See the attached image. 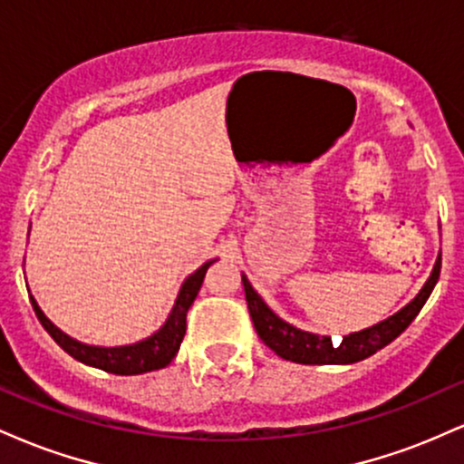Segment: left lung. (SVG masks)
I'll list each match as a JSON object with an SVG mask.
<instances>
[{
	"mask_svg": "<svg viewBox=\"0 0 464 464\" xmlns=\"http://www.w3.org/2000/svg\"><path fill=\"white\" fill-rule=\"evenodd\" d=\"M440 275V255L436 259L432 275L425 281V285L420 287V292L414 296V301H410L403 310H399L395 316L386 318V321L372 324L369 329H362V332L344 335L343 340H332L329 335H316L310 332H301V329L292 327L290 323L281 321L276 314L270 310L268 305L262 301V296L253 290V285L248 284L246 276L242 275L244 292H246V303L250 318H253L255 332L259 338L264 340L266 347L275 351L279 358L296 362V364H353L369 355L377 353L380 349H384L386 344H391L399 334H403L408 329V324L417 318L420 307L425 305V301L432 295L436 281Z\"/></svg>",
	"mask_w": 464,
	"mask_h": 464,
	"instance_id": "obj_1",
	"label": "left lung"
}]
</instances>
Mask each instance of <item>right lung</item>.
<instances>
[{"label": "right lung", "instance_id": "1", "mask_svg": "<svg viewBox=\"0 0 464 464\" xmlns=\"http://www.w3.org/2000/svg\"><path fill=\"white\" fill-rule=\"evenodd\" d=\"M214 262L202 264L194 275H189L185 279L183 287L179 292V299L174 303L172 314L168 316V321L157 334L150 338L141 340L137 344H129V347H89V344L78 343V340L69 338L67 334H63L61 329L52 324L50 318L41 312V307L36 305V301L32 299V307H34L36 318L45 327V332L56 340V344H61L72 358H76L82 364L95 366V369H102L106 372H113V375H141L148 371H159L163 366H168L174 360L177 351L183 343L185 335V318H188V310L194 303L196 295H198L202 279H205L207 268Z\"/></svg>", "mask_w": 464, "mask_h": 464}]
</instances>
